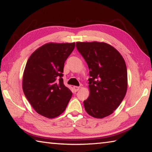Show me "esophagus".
Returning a JSON list of instances; mask_svg holds the SVG:
<instances>
[{
  "mask_svg": "<svg viewBox=\"0 0 152 152\" xmlns=\"http://www.w3.org/2000/svg\"><path fill=\"white\" fill-rule=\"evenodd\" d=\"M80 87H79V86H74V87H73L74 91V92L78 91L79 90H80Z\"/></svg>",
  "mask_w": 152,
  "mask_h": 152,
  "instance_id": "1",
  "label": "esophagus"
}]
</instances>
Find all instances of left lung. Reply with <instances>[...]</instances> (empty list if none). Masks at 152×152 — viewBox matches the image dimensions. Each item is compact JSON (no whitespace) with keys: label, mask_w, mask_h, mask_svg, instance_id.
Instances as JSON below:
<instances>
[{"label":"left lung","mask_w":152,"mask_h":152,"mask_svg":"<svg viewBox=\"0 0 152 152\" xmlns=\"http://www.w3.org/2000/svg\"><path fill=\"white\" fill-rule=\"evenodd\" d=\"M77 50L88 64L90 95L84 101L88 115L102 119L114 112L127 92V72L124 59L104 42H77Z\"/></svg>","instance_id":"1"}]
</instances>
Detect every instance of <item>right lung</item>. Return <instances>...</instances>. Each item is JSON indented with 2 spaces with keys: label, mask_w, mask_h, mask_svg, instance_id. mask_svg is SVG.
<instances>
[{
  "label": "right lung",
  "mask_w": 152,
  "mask_h": 152,
  "mask_svg": "<svg viewBox=\"0 0 152 152\" xmlns=\"http://www.w3.org/2000/svg\"><path fill=\"white\" fill-rule=\"evenodd\" d=\"M75 43H48L33 52L25 66L23 90L33 109L53 119L61 115L72 92L64 84L62 74L67 58Z\"/></svg>",
  "instance_id": "1"
}]
</instances>
